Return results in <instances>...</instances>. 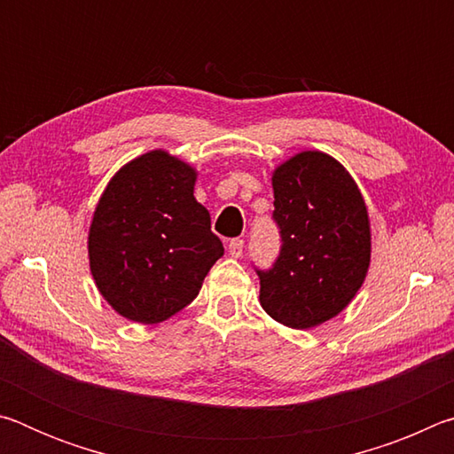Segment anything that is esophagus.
I'll list each match as a JSON object with an SVG mask.
<instances>
[{
  "label": "esophagus",
  "mask_w": 454,
  "mask_h": 454,
  "mask_svg": "<svg viewBox=\"0 0 454 454\" xmlns=\"http://www.w3.org/2000/svg\"><path fill=\"white\" fill-rule=\"evenodd\" d=\"M242 248H244V240H240V238H232V240L228 242V252L232 258H240Z\"/></svg>",
  "instance_id": "obj_1"
}]
</instances>
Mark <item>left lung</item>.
I'll return each mask as SVG.
<instances>
[{
    "mask_svg": "<svg viewBox=\"0 0 454 454\" xmlns=\"http://www.w3.org/2000/svg\"><path fill=\"white\" fill-rule=\"evenodd\" d=\"M272 188L282 250L270 270H258L260 304L288 328L320 326L347 309L368 274L364 198L347 168L318 150L276 166Z\"/></svg>",
    "mask_w": 454,
    "mask_h": 454,
    "instance_id": "left-lung-1",
    "label": "left lung"
}]
</instances>
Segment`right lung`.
I'll return each instance as SVG.
<instances>
[{
	"label": "right lung",
	"instance_id": "add662e5",
	"mask_svg": "<svg viewBox=\"0 0 454 454\" xmlns=\"http://www.w3.org/2000/svg\"><path fill=\"white\" fill-rule=\"evenodd\" d=\"M194 166L166 150L129 160L99 196L88 232L90 272L104 301L140 325L164 322L198 296L224 254L194 198Z\"/></svg>",
	"mask_w": 454,
	"mask_h": 454
}]
</instances>
